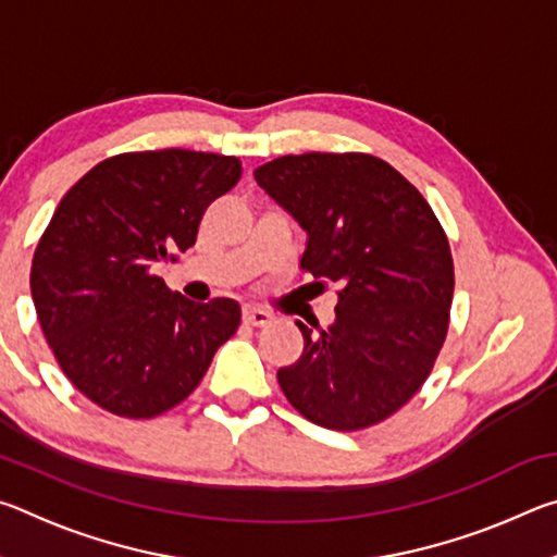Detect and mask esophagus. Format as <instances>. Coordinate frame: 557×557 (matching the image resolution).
I'll list each match as a JSON object with an SVG mask.
<instances>
[{"mask_svg":"<svg viewBox=\"0 0 557 557\" xmlns=\"http://www.w3.org/2000/svg\"><path fill=\"white\" fill-rule=\"evenodd\" d=\"M270 312L265 309H258V307H243V322L250 324V326H265L270 322Z\"/></svg>","mask_w":557,"mask_h":557,"instance_id":"34e87169","label":"esophagus"}]
</instances>
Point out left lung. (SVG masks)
I'll list each match as a JSON object with an SVG mask.
<instances>
[{"mask_svg": "<svg viewBox=\"0 0 557 557\" xmlns=\"http://www.w3.org/2000/svg\"><path fill=\"white\" fill-rule=\"evenodd\" d=\"M301 231L299 268L338 287L334 324L305 336L277 371L287 400L329 430H363L400 410L435 366L449 326L455 265L430 203L371 154H287L256 169Z\"/></svg>", "mask_w": 557, "mask_h": 557, "instance_id": "1", "label": "left lung"}]
</instances>
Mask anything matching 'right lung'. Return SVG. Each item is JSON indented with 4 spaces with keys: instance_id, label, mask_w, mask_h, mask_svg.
<instances>
[{
    "instance_id": "add662e5",
    "label": "right lung",
    "mask_w": 557,
    "mask_h": 557,
    "mask_svg": "<svg viewBox=\"0 0 557 557\" xmlns=\"http://www.w3.org/2000/svg\"><path fill=\"white\" fill-rule=\"evenodd\" d=\"M240 172L223 154L127 152L61 199L34 252L32 297L61 371L102 410L135 420L172 410L238 332V301H191L154 270L191 248L203 211Z\"/></svg>"
}]
</instances>
